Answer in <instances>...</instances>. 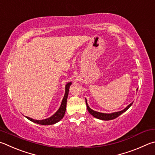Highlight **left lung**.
Segmentation results:
<instances>
[{
	"mask_svg": "<svg viewBox=\"0 0 155 155\" xmlns=\"http://www.w3.org/2000/svg\"><path fill=\"white\" fill-rule=\"evenodd\" d=\"M132 104H133V103H131L130 104L127 106L124 110H121V111L113 112V113H111V114H106V113H102V112H96V111L93 110H91L89 107L88 104H87V100H86L87 108V110H88L89 113L91 114V115H93V116H94V117L97 118V119H101V120H112V119H116L117 117L120 116V114H123L124 112H125L129 108V107H130L132 105Z\"/></svg>",
	"mask_w": 155,
	"mask_h": 155,
	"instance_id": "8db88e82",
	"label": "left lung"
}]
</instances>
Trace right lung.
<instances>
[{
    "instance_id": "1",
    "label": "right lung",
    "mask_w": 155,
    "mask_h": 155,
    "mask_svg": "<svg viewBox=\"0 0 155 155\" xmlns=\"http://www.w3.org/2000/svg\"><path fill=\"white\" fill-rule=\"evenodd\" d=\"M72 83H68L66 85V92L65 95H64V98L62 100V102H61V104L58 110L55 112V113L51 116V117L48 118V119H44V120H35L31 119L30 117H26L28 119H29L31 121H32L35 123H37L39 125H53L55 124V123H58L60 121V120L62 119L64 117V114H65L66 112V103H67V98H68V92H69V88L70 86L71 85Z\"/></svg>"
}]
</instances>
